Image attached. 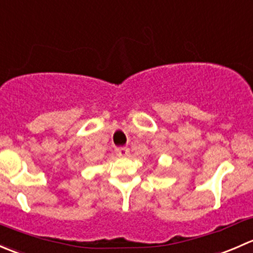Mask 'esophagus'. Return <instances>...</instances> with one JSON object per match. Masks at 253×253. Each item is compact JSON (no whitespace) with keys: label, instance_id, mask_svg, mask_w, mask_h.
<instances>
[{"label":"esophagus","instance_id":"esophagus-1","mask_svg":"<svg viewBox=\"0 0 253 253\" xmlns=\"http://www.w3.org/2000/svg\"><path fill=\"white\" fill-rule=\"evenodd\" d=\"M115 152H116V154L119 155V157H128L129 155V149L126 147L116 148V149H115Z\"/></svg>","mask_w":253,"mask_h":253}]
</instances>
